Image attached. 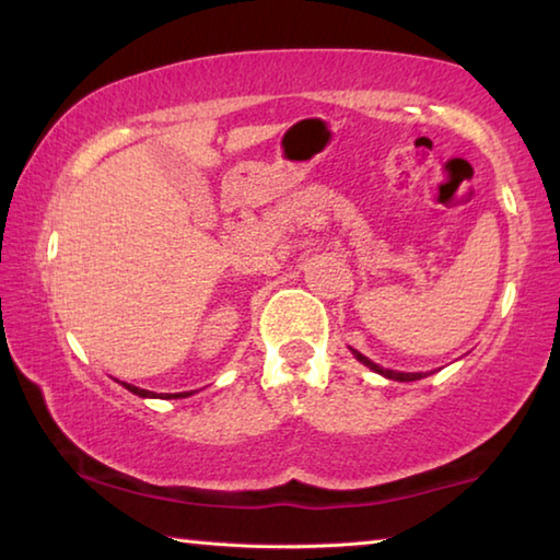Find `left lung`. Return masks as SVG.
Returning <instances> with one entry per match:
<instances>
[{"label": "left lung", "instance_id": "8db88e82", "mask_svg": "<svg viewBox=\"0 0 560 560\" xmlns=\"http://www.w3.org/2000/svg\"><path fill=\"white\" fill-rule=\"evenodd\" d=\"M353 355L360 360V363L363 365H368L371 368V371H375V373H381L383 377H390V381H400V383H412V381H420V377H424L428 373H397V371H387V368H381V365H375L373 360H368L363 353H358V350H353Z\"/></svg>", "mask_w": 560, "mask_h": 560}]
</instances>
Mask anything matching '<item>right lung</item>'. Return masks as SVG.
<instances>
[{
  "mask_svg": "<svg viewBox=\"0 0 560 560\" xmlns=\"http://www.w3.org/2000/svg\"><path fill=\"white\" fill-rule=\"evenodd\" d=\"M122 387H126V390H130L132 395H140V397H163V400H170V397H187V395H192V393H150V390H143V387H136V385H128V383H122Z\"/></svg>",
  "mask_w": 560,
  "mask_h": 560,
  "instance_id": "obj_1",
  "label": "right lung"
}]
</instances>
